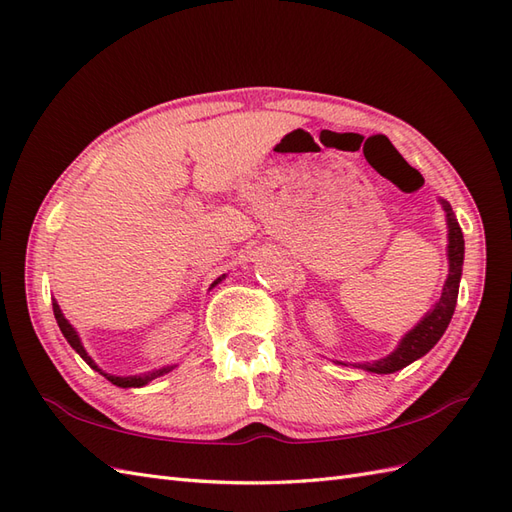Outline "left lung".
Returning a JSON list of instances; mask_svg holds the SVG:
<instances>
[{
	"label": "left lung",
	"mask_w": 512,
	"mask_h": 512,
	"mask_svg": "<svg viewBox=\"0 0 512 512\" xmlns=\"http://www.w3.org/2000/svg\"><path fill=\"white\" fill-rule=\"evenodd\" d=\"M440 205L446 213V228H448V243H446V258H448V275L442 286L440 299L431 305L429 312L418 320L414 327L399 339L397 348L382 356L378 361H361V363H344L335 361L337 365H352L371 374H395V371L408 367L410 363L418 361L425 356L433 346L440 342V337L448 329V322H451L457 305V294H459V282H461V271H463V254H466V241H463L461 226L455 218L453 207L448 200L440 198Z\"/></svg>",
	"instance_id": "left-lung-1"
}]
</instances>
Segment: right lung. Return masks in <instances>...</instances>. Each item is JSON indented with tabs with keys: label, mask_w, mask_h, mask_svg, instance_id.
Wrapping results in <instances>:
<instances>
[{
	"label": "right lung",
	"mask_w": 512,
	"mask_h": 512,
	"mask_svg": "<svg viewBox=\"0 0 512 512\" xmlns=\"http://www.w3.org/2000/svg\"><path fill=\"white\" fill-rule=\"evenodd\" d=\"M222 280H226V273L220 275L218 280H215V282L211 284V288L218 286ZM211 288H209V290H211ZM53 314H55V320H57V324H59L61 333H64V337L68 339V344L72 346V350H74L76 354H79L81 359H83L91 369H96L98 374H102L108 382H113L115 386H119V389H141V386H145V384H149L151 380H156V378L168 374V371H173V369L177 367V365H164V367L151 369V371H143V374H134V376H115V374H108V371L100 369L98 363H96L94 359H91L89 352L85 350V346H83V342H81L79 331H76V329L72 327V324L68 322V318L64 316V312H61V307H59L57 301H53Z\"/></svg>",
	"instance_id": "1"
}]
</instances>
